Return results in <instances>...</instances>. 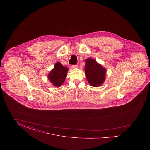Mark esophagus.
I'll return each mask as SVG.
<instances>
[{
  "instance_id": "34e87169",
  "label": "esophagus",
  "mask_w": 150,
  "mask_h": 150,
  "mask_svg": "<svg viewBox=\"0 0 150 150\" xmlns=\"http://www.w3.org/2000/svg\"><path fill=\"white\" fill-rule=\"evenodd\" d=\"M78 64H75V65H72V69H76V68H78Z\"/></svg>"
}]
</instances>
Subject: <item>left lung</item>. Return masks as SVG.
Listing matches in <instances>:
<instances>
[{
	"mask_svg": "<svg viewBox=\"0 0 150 150\" xmlns=\"http://www.w3.org/2000/svg\"><path fill=\"white\" fill-rule=\"evenodd\" d=\"M85 74L88 81L92 86H100L105 80L106 69L92 58L86 60Z\"/></svg>",
	"mask_w": 150,
	"mask_h": 150,
	"instance_id": "obj_1",
	"label": "left lung"
}]
</instances>
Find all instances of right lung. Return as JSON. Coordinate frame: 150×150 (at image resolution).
Returning <instances> with one entry per match:
<instances>
[{
    "instance_id": "1",
    "label": "right lung",
    "mask_w": 150,
    "mask_h": 150,
    "mask_svg": "<svg viewBox=\"0 0 150 150\" xmlns=\"http://www.w3.org/2000/svg\"><path fill=\"white\" fill-rule=\"evenodd\" d=\"M67 71V67L60 62H57L54 66V69L48 74V79L54 86H60L64 82Z\"/></svg>"
}]
</instances>
